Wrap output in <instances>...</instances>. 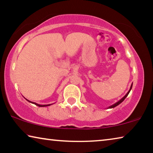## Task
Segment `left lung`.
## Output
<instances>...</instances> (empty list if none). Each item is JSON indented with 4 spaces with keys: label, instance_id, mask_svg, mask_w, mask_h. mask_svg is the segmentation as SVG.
<instances>
[{
    "label": "left lung",
    "instance_id": "1",
    "mask_svg": "<svg viewBox=\"0 0 153 153\" xmlns=\"http://www.w3.org/2000/svg\"><path fill=\"white\" fill-rule=\"evenodd\" d=\"M132 85H133V83L132 84H131V86H130V88H129V91L127 92V94L124 96V97L122 98H121V99L119 100V101H117V102H115V104H113V105H111V106H109V107H108L107 108H114V107H117V105H119L120 104V103H121L124 100H125V98L128 97V95L129 94V92L131 91V88H132Z\"/></svg>",
    "mask_w": 153,
    "mask_h": 153
}]
</instances>
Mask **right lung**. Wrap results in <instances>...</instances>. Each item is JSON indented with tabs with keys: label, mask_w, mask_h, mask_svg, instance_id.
<instances>
[{
	"label": "right lung",
	"mask_w": 153,
	"mask_h": 153,
	"mask_svg": "<svg viewBox=\"0 0 153 153\" xmlns=\"http://www.w3.org/2000/svg\"><path fill=\"white\" fill-rule=\"evenodd\" d=\"M25 99H26V98H25ZM28 102H31V103H33V104H34V105H36V106H38V107H47V106H50V105H53V104H48V105H39V104H37V103H36V102H32V101H30V100H27V99H26Z\"/></svg>",
	"instance_id": "obj_1"
}]
</instances>
